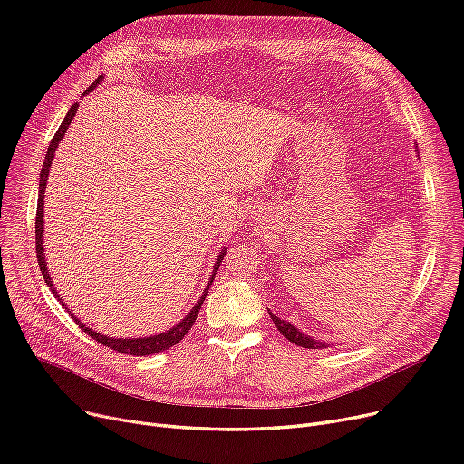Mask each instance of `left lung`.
I'll return each mask as SVG.
<instances>
[{
    "mask_svg": "<svg viewBox=\"0 0 464 464\" xmlns=\"http://www.w3.org/2000/svg\"><path fill=\"white\" fill-rule=\"evenodd\" d=\"M273 324L276 325V329L289 340L291 344H297L301 348H310V350H320V348H329V344L325 343V340H315L314 336H308L306 333H303L301 329H297L295 325H291L289 322L285 320H280L276 314L269 312Z\"/></svg>",
    "mask_w": 464,
    "mask_h": 464,
    "instance_id": "1",
    "label": "left lung"
}]
</instances>
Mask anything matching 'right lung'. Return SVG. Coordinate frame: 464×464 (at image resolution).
<instances>
[{
	"label": "right lung",
	"mask_w": 464,
	"mask_h": 464,
	"mask_svg": "<svg viewBox=\"0 0 464 464\" xmlns=\"http://www.w3.org/2000/svg\"><path fill=\"white\" fill-rule=\"evenodd\" d=\"M102 81H103V75L97 77V81H95L82 95H86V93H90L93 88H97V84H100ZM77 109H79L77 103L69 109V112L65 114V118H63V121H62V126L58 128V131H56V135L53 137L51 144H48V150H46V156H44V161H43V169H41V175H39V198H37V218H35V246H37V261H39V266H41V275H43L46 285L51 287L54 297L62 303V306H67V304L63 303V299L60 297V294L56 291V287H54V284H53V278L48 276L46 259H44V240H43V233H44V218H43V216H44V189H46V180H48V170H51V163H53V160H54V152H56V149H58L60 140H62L63 135L67 133V130H69V126H71V121H72V116L77 114ZM226 250H227V248H224L222 252L218 254V259L214 261V266H212V275H210V278H208L207 287L203 289V294H201L199 301L193 304V308L188 312V315H186V318H184L182 322H179L177 325H173V327H170V329L165 331V333L150 334V336H139V338L107 336V334H103V333H97V331L90 329L86 324H82L79 318H75V314H72L69 308H67V312L71 314V318H75L77 325H79L86 334H90L93 340H97V343H102L103 346H109V348H112V350H116V352H120V353H126V355H152V353L165 352V350H169V348L177 346V344L180 343V340L188 334V331L191 329L193 322L198 320L201 304H203V301H205V297H207V294H208V287H210V284H212V280H214V276H216V273H218V269H219V265H222V259H224V256H226Z\"/></svg>",
	"instance_id": "obj_1"
}]
</instances>
